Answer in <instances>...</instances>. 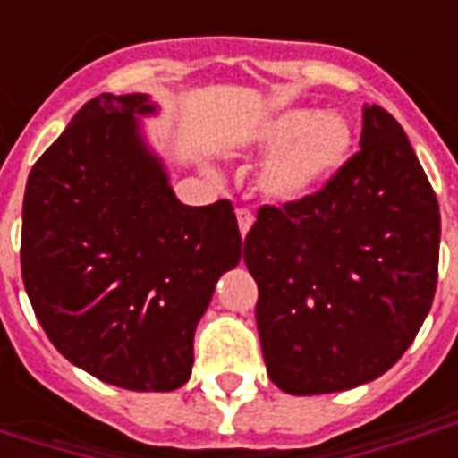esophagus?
Returning <instances> with one entry per match:
<instances>
[{
	"label": "esophagus",
	"mask_w": 458,
	"mask_h": 458,
	"mask_svg": "<svg viewBox=\"0 0 458 458\" xmlns=\"http://www.w3.org/2000/svg\"><path fill=\"white\" fill-rule=\"evenodd\" d=\"M252 223H255V216H252L248 208H238V225L240 233H242V238L248 235V230L252 228Z\"/></svg>",
	"instance_id": "esophagus-1"
}]
</instances>
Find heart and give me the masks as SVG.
<instances>
[{
	"instance_id": "1",
	"label": "heart",
	"mask_w": 458,
	"mask_h": 458,
	"mask_svg": "<svg viewBox=\"0 0 458 458\" xmlns=\"http://www.w3.org/2000/svg\"><path fill=\"white\" fill-rule=\"evenodd\" d=\"M353 127L338 113L292 107L252 131L250 149L267 157L258 171V189L275 203H297L327 189L353 154Z\"/></svg>"
}]
</instances>
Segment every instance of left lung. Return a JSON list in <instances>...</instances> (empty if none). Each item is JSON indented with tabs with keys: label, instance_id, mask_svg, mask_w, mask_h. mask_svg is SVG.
<instances>
[{
	"label": "left lung",
	"instance_id": "8db88e82",
	"mask_svg": "<svg viewBox=\"0 0 458 458\" xmlns=\"http://www.w3.org/2000/svg\"><path fill=\"white\" fill-rule=\"evenodd\" d=\"M439 203L393 114L363 107L360 151L314 196L262 206L245 238L267 375L327 394L390 370L432 309Z\"/></svg>",
	"mask_w": 458,
	"mask_h": 458
}]
</instances>
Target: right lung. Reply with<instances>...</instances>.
I'll use <instances>...</instances> for the list:
<instances>
[{"label":"right lung","mask_w":458,"mask_h":458,"mask_svg":"<svg viewBox=\"0 0 458 458\" xmlns=\"http://www.w3.org/2000/svg\"><path fill=\"white\" fill-rule=\"evenodd\" d=\"M149 95L85 103L29 174L21 275L58 353L103 383L171 393L220 275L242 258L230 200L183 206L144 140Z\"/></svg>","instance_id":"obj_1"}]
</instances>
